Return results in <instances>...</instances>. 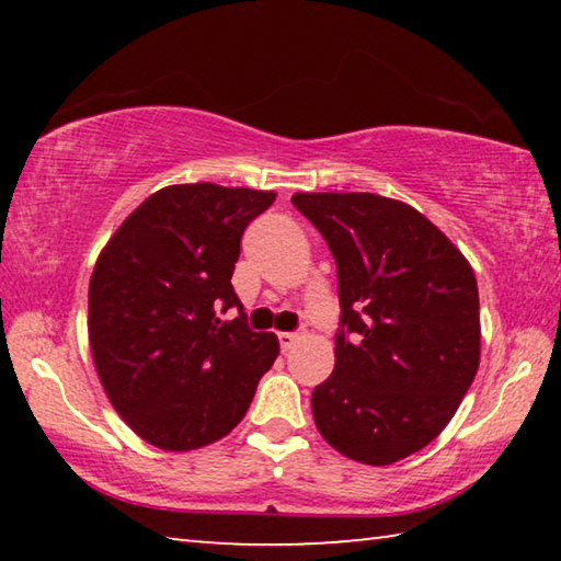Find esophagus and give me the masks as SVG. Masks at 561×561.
<instances>
[{
  "label": "esophagus",
  "mask_w": 561,
  "mask_h": 561,
  "mask_svg": "<svg viewBox=\"0 0 561 561\" xmlns=\"http://www.w3.org/2000/svg\"><path fill=\"white\" fill-rule=\"evenodd\" d=\"M297 341H299L297 331H284V334H279V346H282V351H289L294 344H297Z\"/></svg>",
  "instance_id": "1"
}]
</instances>
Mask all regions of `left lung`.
<instances>
[{
  "instance_id": "8db88e82",
  "label": "left lung",
  "mask_w": 561,
  "mask_h": 561,
  "mask_svg": "<svg viewBox=\"0 0 561 561\" xmlns=\"http://www.w3.org/2000/svg\"><path fill=\"white\" fill-rule=\"evenodd\" d=\"M336 262V366L311 393L324 440L391 465L450 423L480 366V299L460 250L411 205L374 193H297Z\"/></svg>"
}]
</instances>
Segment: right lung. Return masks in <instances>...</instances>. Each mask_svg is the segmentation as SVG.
<instances>
[{"instance_id": "add662e5", "label": "right lung", "mask_w": 561, "mask_h": 561, "mask_svg": "<svg viewBox=\"0 0 561 561\" xmlns=\"http://www.w3.org/2000/svg\"><path fill=\"white\" fill-rule=\"evenodd\" d=\"M274 193L213 183L158 190L101 252L89 284L93 364L113 408L160 450L225 438L279 354L232 287L242 232ZM237 308L232 322L220 313Z\"/></svg>"}]
</instances>
